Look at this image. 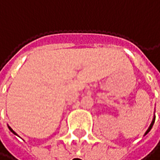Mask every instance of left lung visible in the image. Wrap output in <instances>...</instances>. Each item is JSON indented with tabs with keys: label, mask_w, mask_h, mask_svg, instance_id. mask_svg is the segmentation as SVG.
<instances>
[{
	"label": "left lung",
	"mask_w": 160,
	"mask_h": 160,
	"mask_svg": "<svg viewBox=\"0 0 160 160\" xmlns=\"http://www.w3.org/2000/svg\"><path fill=\"white\" fill-rule=\"evenodd\" d=\"M155 119H156V117H154V119H153V121H152V123H151V125H150V127H149V128L147 129V131L145 132V134L144 135H146L150 130H151V128H152V127H153V125H154V123H155Z\"/></svg>",
	"instance_id": "obj_1"
}]
</instances>
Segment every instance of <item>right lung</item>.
Wrapping results in <instances>:
<instances>
[{
  "instance_id": "1",
  "label": "right lung",
  "mask_w": 160,
  "mask_h": 160,
  "mask_svg": "<svg viewBox=\"0 0 160 160\" xmlns=\"http://www.w3.org/2000/svg\"><path fill=\"white\" fill-rule=\"evenodd\" d=\"M8 128H9V129H10V131H11V132H13V133H14L15 135H17V133H16V132H15V131H14V130H13V129H12V128H11L10 127H8Z\"/></svg>"
}]
</instances>
